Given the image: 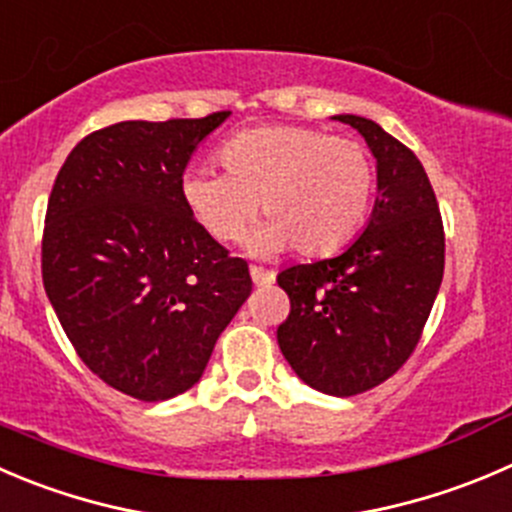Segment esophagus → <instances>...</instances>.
I'll list each match as a JSON object with an SVG mask.
<instances>
[{
	"instance_id": "1",
	"label": "esophagus",
	"mask_w": 512,
	"mask_h": 512,
	"mask_svg": "<svg viewBox=\"0 0 512 512\" xmlns=\"http://www.w3.org/2000/svg\"><path fill=\"white\" fill-rule=\"evenodd\" d=\"M250 275H252V282H255V285H272V282H275V272L265 270V267H260V265H252Z\"/></svg>"
}]
</instances>
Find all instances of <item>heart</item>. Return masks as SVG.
Instances as JSON below:
<instances>
[{
    "label": "heart",
    "instance_id": "1",
    "mask_svg": "<svg viewBox=\"0 0 512 512\" xmlns=\"http://www.w3.org/2000/svg\"><path fill=\"white\" fill-rule=\"evenodd\" d=\"M222 170L190 167L182 197L215 240L232 242L257 212V252L295 247L330 255L355 237L375 195V162L362 142L300 124H267L230 137L217 152Z\"/></svg>",
    "mask_w": 512,
    "mask_h": 512
}]
</instances>
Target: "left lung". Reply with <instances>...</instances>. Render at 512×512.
<instances>
[{"mask_svg":"<svg viewBox=\"0 0 512 512\" xmlns=\"http://www.w3.org/2000/svg\"><path fill=\"white\" fill-rule=\"evenodd\" d=\"M337 119L375 155V210L342 255L277 275L290 297L277 345L310 388L350 398L393 377L418 347L443 282L445 230L415 152L370 119Z\"/></svg>","mask_w":512,"mask_h":512,"instance_id":"obj_1","label":"left lung"}]
</instances>
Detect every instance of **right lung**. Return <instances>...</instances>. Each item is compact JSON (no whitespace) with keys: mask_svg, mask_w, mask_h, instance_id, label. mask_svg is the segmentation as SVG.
I'll use <instances>...</instances> for the list:
<instances>
[{"mask_svg":"<svg viewBox=\"0 0 512 512\" xmlns=\"http://www.w3.org/2000/svg\"><path fill=\"white\" fill-rule=\"evenodd\" d=\"M230 112L84 137L47 202L42 282L79 360L119 393L190 390L252 292L250 267L190 212L182 172Z\"/></svg>","mask_w":512,"mask_h":512,"instance_id":"right-lung-1","label":"right lung"}]
</instances>
